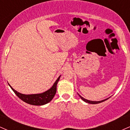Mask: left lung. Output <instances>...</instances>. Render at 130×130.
Returning a JSON list of instances; mask_svg holds the SVG:
<instances>
[{"instance_id":"8db88e82","label":"left lung","mask_w":130,"mask_h":130,"mask_svg":"<svg viewBox=\"0 0 130 130\" xmlns=\"http://www.w3.org/2000/svg\"><path fill=\"white\" fill-rule=\"evenodd\" d=\"M78 95H79V94H78ZM79 96L80 98H81V99L83 100V101H84L85 102L88 103H90V104H98V103H100L103 102V101H106V100L109 99V98H106V99L103 100H101V101H90V100H88L85 99V98H84L83 97V96H80V95H79Z\"/></svg>"}]
</instances>
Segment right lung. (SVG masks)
Wrapping results in <instances>:
<instances>
[{"instance_id":"add662e5","label":"right lung","mask_w":130,"mask_h":130,"mask_svg":"<svg viewBox=\"0 0 130 130\" xmlns=\"http://www.w3.org/2000/svg\"><path fill=\"white\" fill-rule=\"evenodd\" d=\"M60 76L57 78L56 81L55 82L54 84L51 89H49L48 90L46 91V92H43L42 93H38V94H32V95H24V94H22L19 93L17 91H16L14 89H13L11 86V89H12L14 93L17 95L18 97L22 100V101L27 103L29 104H32V105H37V106H41L43 104H47L53 100V98L55 94L56 93V89H57V84L58 81L59 80Z\"/></svg>"}]
</instances>
